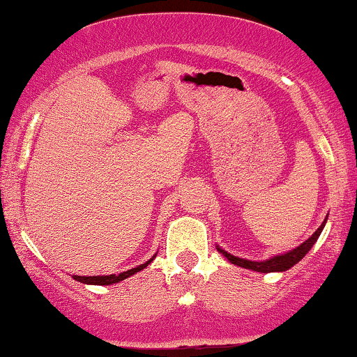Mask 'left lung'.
Returning a JSON list of instances; mask_svg holds the SVG:
<instances>
[{"instance_id": "obj_1", "label": "left lung", "mask_w": 357, "mask_h": 357, "mask_svg": "<svg viewBox=\"0 0 357 357\" xmlns=\"http://www.w3.org/2000/svg\"><path fill=\"white\" fill-rule=\"evenodd\" d=\"M328 220V218H326ZM326 220L323 225L316 229V233L311 236V238L306 239L303 244H299L298 248L293 249V251L289 252H284V255H279V256H273L269 257V259L266 261H249V259H243V257H236L233 255H229V252L225 251V249H221L218 246V251L221 252L222 256L226 257L229 263H233L236 266H241V268H246V269H252V271H257V273H282V271H287L289 268H293L294 264H298L299 261L303 259L304 256L307 255V251L314 246V243L317 241V238H319V234L323 233V227L326 225Z\"/></svg>"}]
</instances>
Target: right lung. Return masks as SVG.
I'll return each mask as SVG.
<instances>
[{
    "instance_id": "obj_1",
    "label": "right lung",
    "mask_w": 357,
    "mask_h": 357,
    "mask_svg": "<svg viewBox=\"0 0 357 357\" xmlns=\"http://www.w3.org/2000/svg\"><path fill=\"white\" fill-rule=\"evenodd\" d=\"M154 257V256H153ZM153 257L149 261H146L144 264L141 266H136V268L130 269V271H124V273H119V274H109V276H73L76 279V281L83 282V284H98V286H108V284H114V282H119L123 281V279L132 276V274L139 273L141 269H144L146 266L153 261Z\"/></svg>"
}]
</instances>
